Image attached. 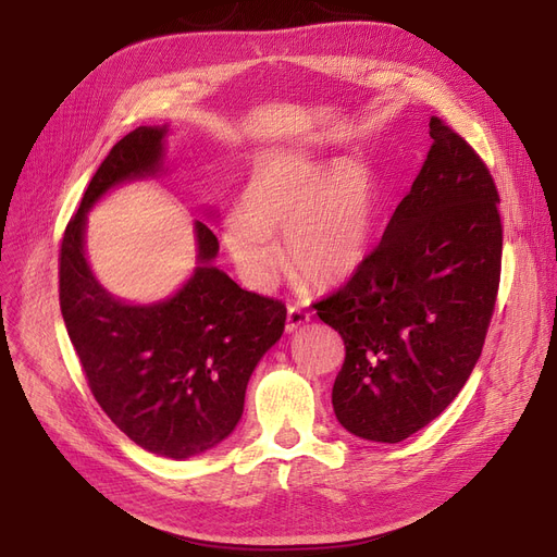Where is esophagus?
<instances>
[{"mask_svg":"<svg viewBox=\"0 0 557 557\" xmlns=\"http://www.w3.org/2000/svg\"><path fill=\"white\" fill-rule=\"evenodd\" d=\"M307 323H309V311H305V309H300L296 305H290L288 311H286V332L294 334L300 327H305Z\"/></svg>","mask_w":557,"mask_h":557,"instance_id":"1","label":"esophagus"}]
</instances>
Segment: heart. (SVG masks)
I'll use <instances>...</instances> for the list:
<instances>
[{"label": "heart", "instance_id": "heart-1", "mask_svg": "<svg viewBox=\"0 0 557 557\" xmlns=\"http://www.w3.org/2000/svg\"><path fill=\"white\" fill-rule=\"evenodd\" d=\"M376 216L379 187L368 169L341 162L325 173L300 151H275L255 166L223 242L246 280L267 286L282 263L273 234L284 232L294 275L332 288L361 269Z\"/></svg>", "mask_w": 557, "mask_h": 557}]
</instances>
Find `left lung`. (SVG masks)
<instances>
[{"instance_id": "left-lung-1", "label": "left lung", "mask_w": 557, "mask_h": 557, "mask_svg": "<svg viewBox=\"0 0 557 557\" xmlns=\"http://www.w3.org/2000/svg\"><path fill=\"white\" fill-rule=\"evenodd\" d=\"M426 160L361 269L315 313L345 343L332 388L338 422L401 443L470 379L502 277L499 191L481 156L431 116Z\"/></svg>"}]
</instances>
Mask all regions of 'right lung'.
I'll return each mask as SVG.
<instances>
[{"instance_id": "1", "label": "right lung", "mask_w": 557, "mask_h": 557, "mask_svg": "<svg viewBox=\"0 0 557 557\" xmlns=\"http://www.w3.org/2000/svg\"><path fill=\"white\" fill-rule=\"evenodd\" d=\"M166 126L116 141L65 227L58 277L61 311L87 386L103 413L141 449L185 460L216 447L244 413L248 379L280 341L286 307L212 267L214 232L196 221L198 267L156 305L110 296L85 257L87 210L112 187L162 169Z\"/></svg>"}]
</instances>
